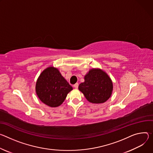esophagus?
Instances as JSON below:
<instances>
[{"instance_id": "1", "label": "esophagus", "mask_w": 153, "mask_h": 153, "mask_svg": "<svg viewBox=\"0 0 153 153\" xmlns=\"http://www.w3.org/2000/svg\"><path fill=\"white\" fill-rule=\"evenodd\" d=\"M74 87L75 88V89H77L78 88V83H76L74 85Z\"/></svg>"}]
</instances>
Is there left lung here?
<instances>
[{"label": "left lung", "mask_w": 153, "mask_h": 153, "mask_svg": "<svg viewBox=\"0 0 153 153\" xmlns=\"http://www.w3.org/2000/svg\"><path fill=\"white\" fill-rule=\"evenodd\" d=\"M84 78V81L79 84L78 89L90 103H103L111 97L113 91V82L104 71L99 68H93Z\"/></svg>", "instance_id": "1"}]
</instances>
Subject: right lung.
I'll use <instances>...</instances> for the list:
<instances>
[{"mask_svg": "<svg viewBox=\"0 0 153 153\" xmlns=\"http://www.w3.org/2000/svg\"><path fill=\"white\" fill-rule=\"evenodd\" d=\"M73 88L62 76L58 69L49 66L39 76L35 86L37 96L51 108L60 106Z\"/></svg>", "mask_w": 153, "mask_h": 153, "instance_id": "obj_1", "label": "right lung"}]
</instances>
